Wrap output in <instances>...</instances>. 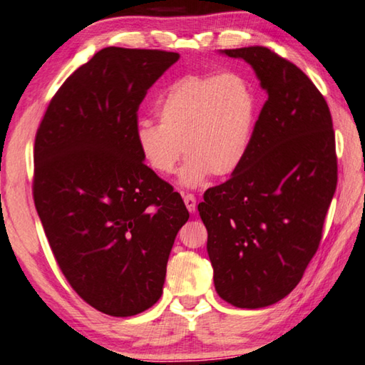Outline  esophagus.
<instances>
[{
    "label": "esophagus",
    "instance_id": "1",
    "mask_svg": "<svg viewBox=\"0 0 365 365\" xmlns=\"http://www.w3.org/2000/svg\"><path fill=\"white\" fill-rule=\"evenodd\" d=\"M183 201H185V205H187V209L190 212L196 210V197H195V195H191V193L183 195Z\"/></svg>",
    "mask_w": 365,
    "mask_h": 365
}]
</instances>
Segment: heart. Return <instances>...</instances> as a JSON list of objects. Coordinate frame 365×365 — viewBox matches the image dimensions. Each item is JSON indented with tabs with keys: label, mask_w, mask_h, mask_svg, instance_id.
Here are the masks:
<instances>
[{
	"label": "heart",
	"mask_w": 365,
	"mask_h": 365,
	"mask_svg": "<svg viewBox=\"0 0 365 365\" xmlns=\"http://www.w3.org/2000/svg\"><path fill=\"white\" fill-rule=\"evenodd\" d=\"M158 123L142 121L135 143L143 163L161 177L180 170L185 188L210 175L230 177L247 158L257 121V97L237 73L185 75L172 83L156 107Z\"/></svg>",
	"instance_id": "heart-1"
}]
</instances>
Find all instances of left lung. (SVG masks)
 <instances>
[{"label":"left lung","instance_id":"8db88e82","mask_svg":"<svg viewBox=\"0 0 365 365\" xmlns=\"http://www.w3.org/2000/svg\"><path fill=\"white\" fill-rule=\"evenodd\" d=\"M255 70L268 101L247 158L197 205L217 294L237 308L282 300L319 247L339 168L329 105L304 73L263 46L225 49Z\"/></svg>","mask_w":365,"mask_h":365}]
</instances>
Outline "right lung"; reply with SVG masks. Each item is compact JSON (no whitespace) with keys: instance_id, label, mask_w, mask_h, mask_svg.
Segmentation results:
<instances>
[{"instance_id":"obj_1","label":"right lung","mask_w":365,"mask_h":365,"mask_svg":"<svg viewBox=\"0 0 365 365\" xmlns=\"http://www.w3.org/2000/svg\"><path fill=\"white\" fill-rule=\"evenodd\" d=\"M177 52L105 48L58 88L35 137L33 201L73 290L101 313L135 316L160 300L190 214L143 163L137 111Z\"/></svg>"}]
</instances>
